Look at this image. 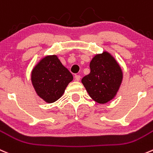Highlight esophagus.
Returning a JSON list of instances; mask_svg holds the SVG:
<instances>
[{
    "mask_svg": "<svg viewBox=\"0 0 153 153\" xmlns=\"http://www.w3.org/2000/svg\"><path fill=\"white\" fill-rule=\"evenodd\" d=\"M75 81H79L80 79H81V75H75Z\"/></svg>",
    "mask_w": 153,
    "mask_h": 153,
    "instance_id": "obj_1",
    "label": "esophagus"
}]
</instances>
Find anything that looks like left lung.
I'll list each match as a JSON object with an SVG mask.
<instances>
[{
	"label": "left lung",
	"mask_w": 153,
	"mask_h": 153,
	"mask_svg": "<svg viewBox=\"0 0 153 153\" xmlns=\"http://www.w3.org/2000/svg\"><path fill=\"white\" fill-rule=\"evenodd\" d=\"M90 73L81 80L89 96L99 104L115 98L123 78V72L117 60L109 52L96 54L90 63Z\"/></svg>",
	"instance_id": "1"
}]
</instances>
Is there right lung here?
Instances as JSON below:
<instances>
[{
    "label": "right lung",
    "mask_w": 153,
    "mask_h": 153,
    "mask_svg": "<svg viewBox=\"0 0 153 153\" xmlns=\"http://www.w3.org/2000/svg\"><path fill=\"white\" fill-rule=\"evenodd\" d=\"M72 80V73L55 54L42 57L31 71L33 87L36 94L47 103L58 100Z\"/></svg>",
    "instance_id": "obj_1"
}]
</instances>
